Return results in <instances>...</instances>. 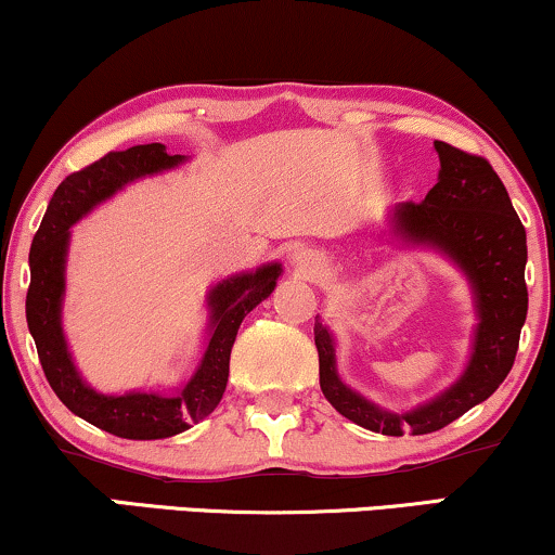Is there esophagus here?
Returning a JSON list of instances; mask_svg holds the SVG:
<instances>
[{
  "instance_id": "obj_1",
  "label": "esophagus",
  "mask_w": 555,
  "mask_h": 555,
  "mask_svg": "<svg viewBox=\"0 0 555 555\" xmlns=\"http://www.w3.org/2000/svg\"><path fill=\"white\" fill-rule=\"evenodd\" d=\"M299 266H305V269H314V261H310V256H301Z\"/></svg>"
}]
</instances>
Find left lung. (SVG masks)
I'll list each match as a JSON object with an SVG mask.
<instances>
[{
  "label": "left lung",
  "instance_id": "8db88e82",
  "mask_svg": "<svg viewBox=\"0 0 555 555\" xmlns=\"http://www.w3.org/2000/svg\"><path fill=\"white\" fill-rule=\"evenodd\" d=\"M438 184L423 202H402L391 212V233L404 243L427 245L466 273L479 325L466 371L446 391L410 412L384 410L340 382L330 330L314 322L320 353V389L343 417L382 435H425L451 425L483 402L507 378L528 314V241L507 189L487 158L435 140Z\"/></svg>",
  "mask_w": 555,
  "mask_h": 555
}]
</instances>
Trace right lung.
Segmentation results:
<instances>
[{"label":"right lung","mask_w":555,"mask_h":555,"mask_svg":"<svg viewBox=\"0 0 555 555\" xmlns=\"http://www.w3.org/2000/svg\"><path fill=\"white\" fill-rule=\"evenodd\" d=\"M184 164V156H168L166 145H132L109 151L107 156L61 181L30 248V289L25 299L27 327L38 348L48 384L74 415L102 427L117 438L158 440L171 438L205 420L220 404L228 387L230 350L245 314L269 297L282 276V263L258 266L222 279L207 294L209 325L207 348L192 378L177 391H128L100 395L83 382L74 366L72 350L61 325L63 292H66V254L72 225L109 199L130 181L153 177Z\"/></svg>","instance_id":"obj_1"}]
</instances>
